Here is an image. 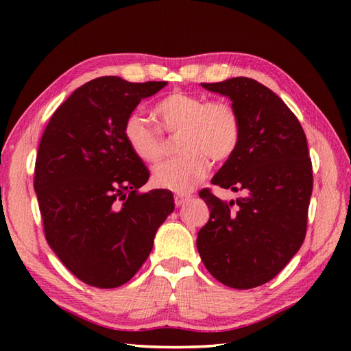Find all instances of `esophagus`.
I'll list each match as a JSON object with an SVG mask.
<instances>
[{"label": "esophagus", "mask_w": 351, "mask_h": 351, "mask_svg": "<svg viewBox=\"0 0 351 351\" xmlns=\"http://www.w3.org/2000/svg\"><path fill=\"white\" fill-rule=\"evenodd\" d=\"M190 201V195H184V193H176L175 195V204L176 207H181L184 204H187Z\"/></svg>", "instance_id": "obj_1"}]
</instances>
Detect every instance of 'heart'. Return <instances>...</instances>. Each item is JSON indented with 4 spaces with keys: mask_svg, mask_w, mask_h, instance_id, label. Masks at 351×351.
Listing matches in <instances>:
<instances>
[{
    "mask_svg": "<svg viewBox=\"0 0 351 351\" xmlns=\"http://www.w3.org/2000/svg\"><path fill=\"white\" fill-rule=\"evenodd\" d=\"M159 128L165 133H180V156L159 164L153 170L158 187L189 192L203 181L213 162H224L239 148L241 119L232 105L224 100L207 102L203 96L173 91L154 105ZM123 139L136 158L154 164L164 156V138L148 119L134 111L122 127Z\"/></svg>",
    "mask_w": 351,
    "mask_h": 351,
    "instance_id": "b5f03b06",
    "label": "heart"
}]
</instances>
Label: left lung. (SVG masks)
<instances>
[{
	"instance_id": "1",
	"label": "left lung",
	"mask_w": 351,
	"mask_h": 351,
	"mask_svg": "<svg viewBox=\"0 0 351 351\" xmlns=\"http://www.w3.org/2000/svg\"><path fill=\"white\" fill-rule=\"evenodd\" d=\"M201 85L232 100L241 119L239 148L212 184L245 195L226 203L201 190L210 218L199 229L197 247L218 282L255 288L272 280L305 240L313 192L306 136L287 104L257 80L234 77Z\"/></svg>"
}]
</instances>
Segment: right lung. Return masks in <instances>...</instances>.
<instances>
[{"label":"right lung","mask_w":351,"mask_h":351,"mask_svg":"<svg viewBox=\"0 0 351 351\" xmlns=\"http://www.w3.org/2000/svg\"><path fill=\"white\" fill-rule=\"evenodd\" d=\"M165 85L99 77L58 106L41 136L34 189L46 241L90 287L127 283L175 209L170 190L139 192L150 171L122 134L141 100Z\"/></svg>","instance_id":"1"}]
</instances>
